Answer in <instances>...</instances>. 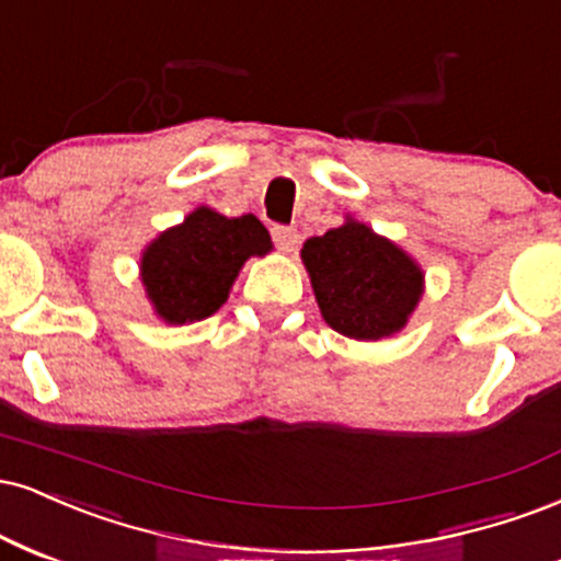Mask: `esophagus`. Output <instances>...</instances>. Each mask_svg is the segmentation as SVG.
Here are the masks:
<instances>
[{"mask_svg": "<svg viewBox=\"0 0 561 561\" xmlns=\"http://www.w3.org/2000/svg\"><path fill=\"white\" fill-rule=\"evenodd\" d=\"M272 238H274L279 251L289 253V251H295V245H298V229L285 227V225H274L272 227Z\"/></svg>", "mask_w": 561, "mask_h": 561, "instance_id": "obj_1", "label": "esophagus"}]
</instances>
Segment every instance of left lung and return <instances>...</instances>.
<instances>
[{
  "label": "left lung",
  "mask_w": 561,
  "mask_h": 561,
  "mask_svg": "<svg viewBox=\"0 0 561 561\" xmlns=\"http://www.w3.org/2000/svg\"><path fill=\"white\" fill-rule=\"evenodd\" d=\"M321 316L353 340L400 332L421 300L423 274L394 242L360 221H345L302 245Z\"/></svg>",
  "instance_id": "1"
}]
</instances>
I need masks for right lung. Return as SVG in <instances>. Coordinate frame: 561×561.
Listing matches in <instances>:
<instances>
[{
    "label": "right lung",
    "instance_id": "right-lung-1",
    "mask_svg": "<svg viewBox=\"0 0 561 561\" xmlns=\"http://www.w3.org/2000/svg\"><path fill=\"white\" fill-rule=\"evenodd\" d=\"M268 251L272 238L253 214L227 219L201 206L151 242L140 272L161 319L187 323L216 313L242 263Z\"/></svg>",
    "mask_w": 561,
    "mask_h": 561
}]
</instances>
